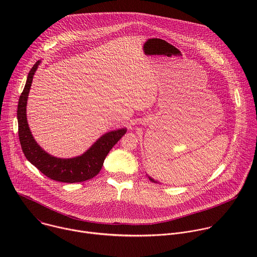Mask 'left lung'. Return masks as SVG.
Returning a JSON list of instances; mask_svg holds the SVG:
<instances>
[{
	"mask_svg": "<svg viewBox=\"0 0 257 257\" xmlns=\"http://www.w3.org/2000/svg\"><path fill=\"white\" fill-rule=\"evenodd\" d=\"M149 179H150V180H151V181H152V182H155V183H158V182H157V181H155V180H154V179H153V178H151V177H149Z\"/></svg>",
	"mask_w": 257,
	"mask_h": 257,
	"instance_id": "1",
	"label": "left lung"
}]
</instances>
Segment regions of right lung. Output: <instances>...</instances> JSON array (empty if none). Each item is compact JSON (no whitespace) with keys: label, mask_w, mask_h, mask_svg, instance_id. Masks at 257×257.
<instances>
[{"label":"right lung","mask_w":257,"mask_h":257,"mask_svg":"<svg viewBox=\"0 0 257 257\" xmlns=\"http://www.w3.org/2000/svg\"><path fill=\"white\" fill-rule=\"evenodd\" d=\"M40 64L41 61H38L29 71L24 89L18 101V135L22 152L34 167L52 180L64 183H77L89 180L99 173L108 152L122 138L127 129L122 128L103 134L83 155L76 158L60 159L46 153L34 140L26 118L28 93L33 75Z\"/></svg>","instance_id":"add662e5"}]
</instances>
